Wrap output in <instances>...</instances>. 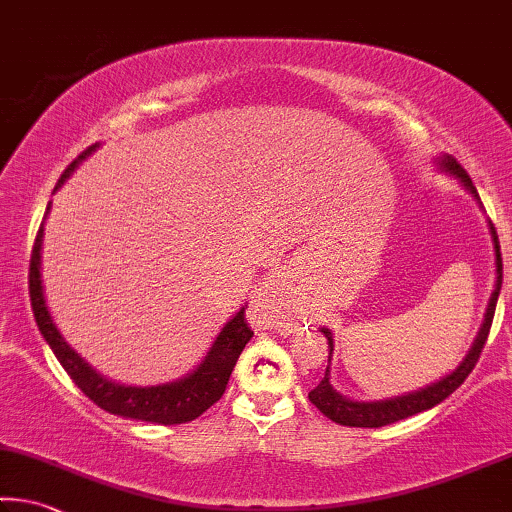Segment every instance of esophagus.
<instances>
[{"label":"esophagus","mask_w":512,"mask_h":512,"mask_svg":"<svg viewBox=\"0 0 512 512\" xmlns=\"http://www.w3.org/2000/svg\"><path fill=\"white\" fill-rule=\"evenodd\" d=\"M262 298H264L269 305H273V307H285V305H287L285 298H282L280 282H275V280L266 282V287L262 289Z\"/></svg>","instance_id":"1"}]
</instances>
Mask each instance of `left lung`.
I'll list each match as a JSON object with an SVG mask.
<instances>
[{"mask_svg": "<svg viewBox=\"0 0 512 512\" xmlns=\"http://www.w3.org/2000/svg\"><path fill=\"white\" fill-rule=\"evenodd\" d=\"M442 166L446 170H451V173L456 175L458 180L465 184L469 191L474 193V198H478L476 186L472 184V177L467 175V170L462 168L456 159L444 157L442 159ZM492 234H494V248H497V287H494V294L490 298L488 312H485V321H483L481 330H478V337H476V342L472 346V351H469L467 358L462 360L460 367L453 371L451 376L442 378L440 383L428 385L424 389H419V392H412V394H405V396H396V399H389V401H373V403L348 401V399H344V396H339L335 389L330 387L328 369H326V376H323L321 383L316 385L312 392H310V401L323 412V415H326L332 421H337V424H342V426L380 428V426L394 424V421L408 419L412 415H417V412H424L428 408H433V405L442 403L446 396L456 392V389L462 383H465V378L469 376V373H472L478 358H481L485 342H488V335H490V328H492V319H494V310H497V298H499V291H501V280H504V264H501L499 239H497V232L492 230ZM321 332L328 337V346H330V353H332V337H330V332L326 328H323Z\"/></svg>", "mask_w": 512, "mask_h": 512, "instance_id": "8db88e82", "label": "left lung"}]
</instances>
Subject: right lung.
Returning a JSON list of instances; mask_svg holds the SVG:
<instances>
[{"instance_id": "add662e5", "label": "right lung", "mask_w": 512, "mask_h": 512, "mask_svg": "<svg viewBox=\"0 0 512 512\" xmlns=\"http://www.w3.org/2000/svg\"><path fill=\"white\" fill-rule=\"evenodd\" d=\"M95 145L86 148L72 164L63 170L61 180L56 182V189L66 182V177L75 170L77 161H81L86 154H91ZM50 209V207H47ZM40 243H43V223L36 234L34 250H31L29 259V298L31 310H34L36 323L40 332H43L45 342L61 362V367L68 371L81 392L91 399L97 408L111 412V415L150 421V424H186V421L198 419L202 412L212 408V405L225 394L227 380L232 376L234 364H237L243 346L250 342L253 330H250L246 321V307H241L237 316L227 323L216 337L212 351L202 360L200 367L177 383L157 385V387H125L116 385L111 380L102 378L95 373L88 364L79 358L56 330L50 312L45 307L43 285H40Z\"/></svg>"}]
</instances>
